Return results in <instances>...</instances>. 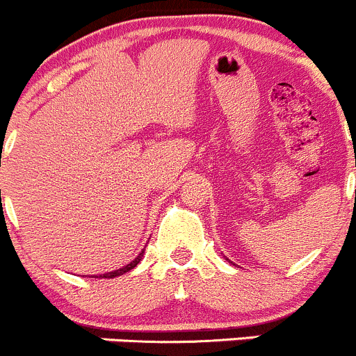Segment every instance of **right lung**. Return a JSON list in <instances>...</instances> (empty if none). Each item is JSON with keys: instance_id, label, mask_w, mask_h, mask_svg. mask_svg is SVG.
<instances>
[{"instance_id": "add662e5", "label": "right lung", "mask_w": 356, "mask_h": 356, "mask_svg": "<svg viewBox=\"0 0 356 356\" xmlns=\"http://www.w3.org/2000/svg\"><path fill=\"white\" fill-rule=\"evenodd\" d=\"M142 254H144V251H142L140 254H138L137 258H135V260L133 261H129L128 265H126V267H122V268H118V270H114V272H108V274H102L99 275V277H118V275H122V274H126V272L128 270H131V268H135L138 265V261L142 260ZM95 277H98V275H95Z\"/></svg>"}]
</instances>
